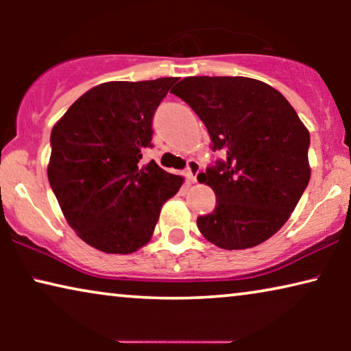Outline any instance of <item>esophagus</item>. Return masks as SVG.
I'll return each instance as SVG.
<instances>
[{
  "label": "esophagus",
  "mask_w": 351,
  "mask_h": 351,
  "mask_svg": "<svg viewBox=\"0 0 351 351\" xmlns=\"http://www.w3.org/2000/svg\"><path fill=\"white\" fill-rule=\"evenodd\" d=\"M186 165H189V166H186V171H185L186 180H189L190 184H195V182H196V174H198L199 169H201L199 162L195 161V160H189V162H186Z\"/></svg>",
  "instance_id": "esophagus-1"
}]
</instances>
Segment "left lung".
Here are the masks:
<instances>
[{
	"label": "left lung",
	"instance_id": "obj_1",
	"mask_svg": "<svg viewBox=\"0 0 351 351\" xmlns=\"http://www.w3.org/2000/svg\"><path fill=\"white\" fill-rule=\"evenodd\" d=\"M171 93L195 110L214 150L227 155L198 176L217 199L196 220L201 234L228 251L267 241L308 185V129L280 90L246 76H189Z\"/></svg>",
	"mask_w": 351,
	"mask_h": 351
}]
</instances>
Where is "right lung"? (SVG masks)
<instances>
[{
	"label": "right lung",
	"instance_id": "right-lung-1",
	"mask_svg": "<svg viewBox=\"0 0 351 351\" xmlns=\"http://www.w3.org/2000/svg\"><path fill=\"white\" fill-rule=\"evenodd\" d=\"M177 78L108 81L84 93L51 132L47 179L66 222L99 251L132 254L152 239L162 204L184 177L155 161L153 113Z\"/></svg>",
	"mask_w": 351,
	"mask_h": 351
}]
</instances>
